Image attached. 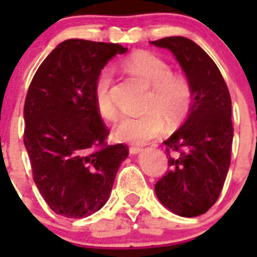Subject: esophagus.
<instances>
[{
    "label": "esophagus",
    "mask_w": 257,
    "mask_h": 257,
    "mask_svg": "<svg viewBox=\"0 0 257 257\" xmlns=\"http://www.w3.org/2000/svg\"><path fill=\"white\" fill-rule=\"evenodd\" d=\"M143 152L142 147H130V153L131 154H139Z\"/></svg>",
    "instance_id": "obj_1"
}]
</instances>
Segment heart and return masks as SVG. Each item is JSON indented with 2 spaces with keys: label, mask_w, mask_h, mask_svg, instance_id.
<instances>
[{
  "label": "heart",
  "mask_w": 257,
  "mask_h": 257,
  "mask_svg": "<svg viewBox=\"0 0 257 257\" xmlns=\"http://www.w3.org/2000/svg\"><path fill=\"white\" fill-rule=\"evenodd\" d=\"M122 68L151 86L148 108L153 109L140 115H123L114 127L118 140L144 144L165 131V117L174 124L189 113L193 103L192 86L185 77L174 74L171 65L162 58L152 52H135L122 63ZM112 83L113 70L108 67L101 69L95 81L94 99L99 114L108 121H113L117 115L110 95Z\"/></svg>",
  "instance_id": "obj_1"
}]
</instances>
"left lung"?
<instances>
[{
    "instance_id": "1",
    "label": "left lung",
    "mask_w": 257,
    "mask_h": 257,
    "mask_svg": "<svg viewBox=\"0 0 257 257\" xmlns=\"http://www.w3.org/2000/svg\"><path fill=\"white\" fill-rule=\"evenodd\" d=\"M151 45L172 52L193 90L187 119L163 142L170 170L154 190L171 212L199 216L217 201L230 166V95L217 65L196 42L175 36Z\"/></svg>"
}]
</instances>
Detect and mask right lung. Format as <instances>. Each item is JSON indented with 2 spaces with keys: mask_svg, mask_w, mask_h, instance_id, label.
<instances>
[{
  "mask_svg": "<svg viewBox=\"0 0 257 257\" xmlns=\"http://www.w3.org/2000/svg\"><path fill=\"white\" fill-rule=\"evenodd\" d=\"M126 51L118 44L72 38L50 52L32 79L24 145L41 196L61 216L79 219L100 210L128 156L123 144H105L109 130L94 99L97 74Z\"/></svg>",
  "mask_w": 257,
  "mask_h": 257,
  "instance_id": "obj_1",
  "label": "right lung"
}]
</instances>
